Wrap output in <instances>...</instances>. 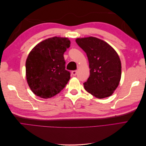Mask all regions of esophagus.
<instances>
[{
  "mask_svg": "<svg viewBox=\"0 0 146 146\" xmlns=\"http://www.w3.org/2000/svg\"><path fill=\"white\" fill-rule=\"evenodd\" d=\"M72 74L74 76H76V75L77 74V70H72Z\"/></svg>",
  "mask_w": 146,
  "mask_h": 146,
  "instance_id": "1",
  "label": "esophagus"
}]
</instances>
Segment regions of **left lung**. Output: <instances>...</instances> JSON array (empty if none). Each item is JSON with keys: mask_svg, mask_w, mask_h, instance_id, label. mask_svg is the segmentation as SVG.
I'll use <instances>...</instances> for the list:
<instances>
[{"mask_svg": "<svg viewBox=\"0 0 146 146\" xmlns=\"http://www.w3.org/2000/svg\"><path fill=\"white\" fill-rule=\"evenodd\" d=\"M76 41L89 61L90 76L83 83L85 90L99 99L111 96L121 78V63L117 52L95 37L77 38Z\"/></svg>", "mask_w": 146, "mask_h": 146, "instance_id": "left-lung-1", "label": "left lung"}]
</instances>
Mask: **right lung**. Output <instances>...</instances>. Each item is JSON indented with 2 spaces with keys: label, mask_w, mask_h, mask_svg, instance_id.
Masks as SVG:
<instances>
[{
  "label": "right lung",
  "mask_w": 146,
  "mask_h": 146,
  "mask_svg": "<svg viewBox=\"0 0 146 146\" xmlns=\"http://www.w3.org/2000/svg\"><path fill=\"white\" fill-rule=\"evenodd\" d=\"M67 38H48L31 50L25 63L26 78L37 96L48 99L63 90L70 79L65 68L64 52L70 47Z\"/></svg>",
  "instance_id": "obj_1"
}]
</instances>
